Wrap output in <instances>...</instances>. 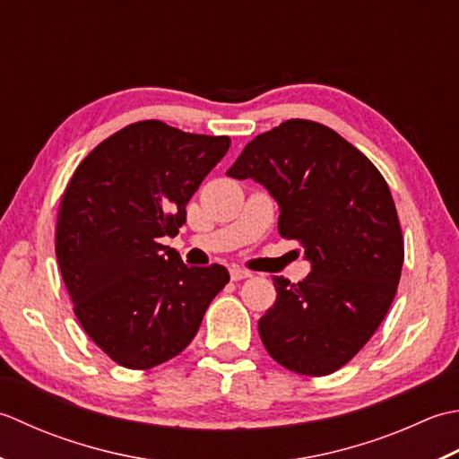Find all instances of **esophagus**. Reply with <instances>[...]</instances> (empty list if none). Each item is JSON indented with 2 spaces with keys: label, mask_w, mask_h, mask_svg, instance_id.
I'll return each mask as SVG.
<instances>
[{
  "label": "esophagus",
  "mask_w": 459,
  "mask_h": 459,
  "mask_svg": "<svg viewBox=\"0 0 459 459\" xmlns=\"http://www.w3.org/2000/svg\"><path fill=\"white\" fill-rule=\"evenodd\" d=\"M230 275H231V281H241V279L251 277V271L233 265V267H230Z\"/></svg>",
  "instance_id": "esophagus-1"
}]
</instances>
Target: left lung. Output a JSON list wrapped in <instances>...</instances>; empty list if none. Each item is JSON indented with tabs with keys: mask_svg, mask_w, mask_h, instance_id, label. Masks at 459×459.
<instances>
[{
	"mask_svg": "<svg viewBox=\"0 0 459 459\" xmlns=\"http://www.w3.org/2000/svg\"><path fill=\"white\" fill-rule=\"evenodd\" d=\"M228 176L273 195L279 233L311 261L303 281L273 277L277 299L257 325L264 347L297 374L339 370L377 333L398 289L404 238L386 180L333 128L303 118L255 136Z\"/></svg>",
	"mask_w": 459,
	"mask_h": 459,
	"instance_id": "1",
	"label": "left lung"
}]
</instances>
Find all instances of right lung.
I'll list each match as a JSON object with an SVG mask.
<instances>
[{
    "instance_id": "add662e5",
    "label": "right lung",
    "mask_w": 459,
    "mask_h": 459,
    "mask_svg": "<svg viewBox=\"0 0 459 459\" xmlns=\"http://www.w3.org/2000/svg\"><path fill=\"white\" fill-rule=\"evenodd\" d=\"M230 143L143 120L102 140L63 194V281L82 329L120 367L146 370L180 354L230 281L223 265L188 267L160 243L182 228L186 204Z\"/></svg>"
}]
</instances>
